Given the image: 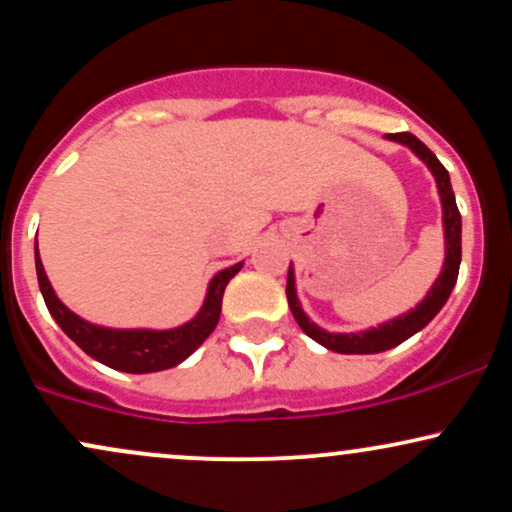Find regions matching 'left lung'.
<instances>
[{
  "instance_id": "8db88e82",
  "label": "left lung",
  "mask_w": 512,
  "mask_h": 512,
  "mask_svg": "<svg viewBox=\"0 0 512 512\" xmlns=\"http://www.w3.org/2000/svg\"><path fill=\"white\" fill-rule=\"evenodd\" d=\"M387 139L392 142H399L409 146L421 161L431 168L433 178L438 182V195L440 202H443V228H445V264L443 272L436 279V284L431 286L428 296L416 305L409 313L395 317V320L385 322V325L373 327V330L366 332H351V334H334L325 332L315 325V322L308 320V315L303 313L301 303H298L296 296V279H293V269L289 267V279H286V298H289V308L293 317H296L298 327L308 334L310 339H315L317 344H322L325 349L337 351V354H380V351L392 349V346L402 344L404 339H409L411 334L424 330L428 322L433 320L440 313L445 301L450 298L452 286H455L457 274H460V260H462V219L460 209L455 204V192H452L450 175L445 170L443 163L438 161L436 154H433L428 146L416 139L414 134L409 132H397L387 134Z\"/></svg>"
}]
</instances>
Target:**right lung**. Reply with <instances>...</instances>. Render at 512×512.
<instances>
[{
	"label": "right lung",
	"instance_id": "obj_1",
	"mask_svg": "<svg viewBox=\"0 0 512 512\" xmlns=\"http://www.w3.org/2000/svg\"><path fill=\"white\" fill-rule=\"evenodd\" d=\"M240 267L243 262L216 274L209 281L207 298H204L197 317L175 330H110V327H98L81 320L55 296L43 262H40L38 245H35V272H38L40 293H43L50 315L81 351L101 361L103 366L122 370V373H156V370L173 368L185 361L214 332L221 315L223 291H226L228 281L240 272Z\"/></svg>",
	"mask_w": 512,
	"mask_h": 512
}]
</instances>
